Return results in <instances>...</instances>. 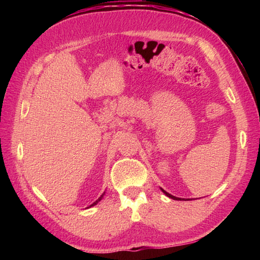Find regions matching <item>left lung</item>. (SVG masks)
Wrapping results in <instances>:
<instances>
[{
  "label": "left lung",
  "mask_w": 260,
  "mask_h": 260,
  "mask_svg": "<svg viewBox=\"0 0 260 260\" xmlns=\"http://www.w3.org/2000/svg\"><path fill=\"white\" fill-rule=\"evenodd\" d=\"M161 189V188H160ZM161 191L165 193V195L167 196V197H170V199H172V200H175V201H178V200H181V199H179V197H175V196H173V195H171V193H169L167 191H165L164 189H161Z\"/></svg>",
  "instance_id": "left-lung-1"
}]
</instances>
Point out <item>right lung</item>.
<instances>
[{"label": "right lung", "instance_id": "add662e5", "mask_svg": "<svg viewBox=\"0 0 260 260\" xmlns=\"http://www.w3.org/2000/svg\"><path fill=\"white\" fill-rule=\"evenodd\" d=\"M104 193H105V192H104ZM104 193H102V196H101V197H100V199H99V200H96V201H95V202H94V203H93V204H91V205H89V206H88V208H91V206H94V205H96V204H98V203H99V202H100V201H101V200H102V199H103V196H104Z\"/></svg>", "mask_w": 260, "mask_h": 260}]
</instances>
